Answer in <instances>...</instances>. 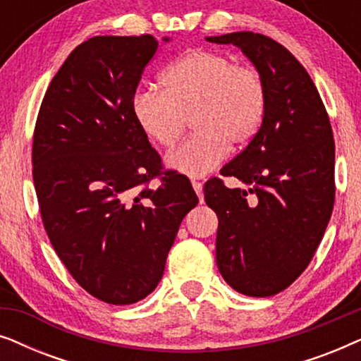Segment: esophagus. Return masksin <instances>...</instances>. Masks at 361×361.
Masks as SVG:
<instances>
[{"label":"esophagus","mask_w":361,"mask_h":361,"mask_svg":"<svg viewBox=\"0 0 361 361\" xmlns=\"http://www.w3.org/2000/svg\"><path fill=\"white\" fill-rule=\"evenodd\" d=\"M192 187H194L195 194H197V197H199V200L202 204V202H204V185H202V182L194 180V182H192Z\"/></svg>","instance_id":"obj_1"}]
</instances>
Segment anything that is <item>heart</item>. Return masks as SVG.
Listing matches in <instances>:
<instances>
[{"label":"heart","instance_id":"1","mask_svg":"<svg viewBox=\"0 0 361 361\" xmlns=\"http://www.w3.org/2000/svg\"><path fill=\"white\" fill-rule=\"evenodd\" d=\"M162 85L164 90L137 88L131 111L140 130L164 147L174 145L190 118L197 133L166 156L167 166L180 174H209L230 145L246 146L263 125L268 106L263 75L225 54L192 49L167 68Z\"/></svg>","mask_w":361,"mask_h":361}]
</instances>
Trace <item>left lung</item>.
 <instances>
[{"instance_id": "8db88e82", "label": "left lung", "mask_w": 361, "mask_h": 361, "mask_svg": "<svg viewBox=\"0 0 361 361\" xmlns=\"http://www.w3.org/2000/svg\"><path fill=\"white\" fill-rule=\"evenodd\" d=\"M207 41L240 47L268 88L258 135L220 171L246 187L214 177L204 194L219 216L220 274L241 294L269 298L307 268L332 215V126L312 78L279 42L250 31Z\"/></svg>"}]
</instances>
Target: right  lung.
<instances>
[{
    "mask_svg": "<svg viewBox=\"0 0 361 361\" xmlns=\"http://www.w3.org/2000/svg\"><path fill=\"white\" fill-rule=\"evenodd\" d=\"M157 47L151 34L82 42L54 75L34 128L32 179L49 240L88 294L115 305L156 289L182 219L199 204L182 174L167 171L149 187L162 164L131 98Z\"/></svg>",
    "mask_w": 361,
    "mask_h": 361,
    "instance_id": "right-lung-1",
    "label": "right lung"
}]
</instances>
